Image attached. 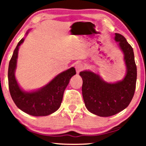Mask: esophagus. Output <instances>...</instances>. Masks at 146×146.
<instances>
[{"instance_id":"1","label":"esophagus","mask_w":146,"mask_h":146,"mask_svg":"<svg viewBox=\"0 0 146 146\" xmlns=\"http://www.w3.org/2000/svg\"><path fill=\"white\" fill-rule=\"evenodd\" d=\"M76 72L79 73L80 72L82 71L84 69V66L82 64V63H78L76 65Z\"/></svg>"}]
</instances>
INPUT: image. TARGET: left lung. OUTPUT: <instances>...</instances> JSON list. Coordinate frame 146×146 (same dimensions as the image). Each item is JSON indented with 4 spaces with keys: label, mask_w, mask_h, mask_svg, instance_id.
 I'll return each mask as SVG.
<instances>
[{
    "label": "left lung",
    "mask_w": 146,
    "mask_h": 146,
    "mask_svg": "<svg viewBox=\"0 0 146 146\" xmlns=\"http://www.w3.org/2000/svg\"><path fill=\"white\" fill-rule=\"evenodd\" d=\"M115 40L123 52L126 66V74L122 80L108 83L91 71L80 72L86 107L91 113L101 117L111 116L126 108L135 90L137 68L132 47L120 34H115Z\"/></svg>",
    "instance_id": "obj_1"
}]
</instances>
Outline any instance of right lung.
Returning a JSON list of instances; mask_svg holds the SVG:
<instances>
[{"label": "right lung", "mask_w": 146, "mask_h": 146, "mask_svg": "<svg viewBox=\"0 0 146 146\" xmlns=\"http://www.w3.org/2000/svg\"><path fill=\"white\" fill-rule=\"evenodd\" d=\"M24 40L25 38H22L18 43L9 62L8 78L10 94L17 106L24 112L34 116L50 115L60 106L64 92L70 80L76 74V70L72 67L60 73L48 84L38 90L29 92L23 91L16 80L15 72L17 67L18 51Z\"/></svg>", "instance_id": "1"}]
</instances>
